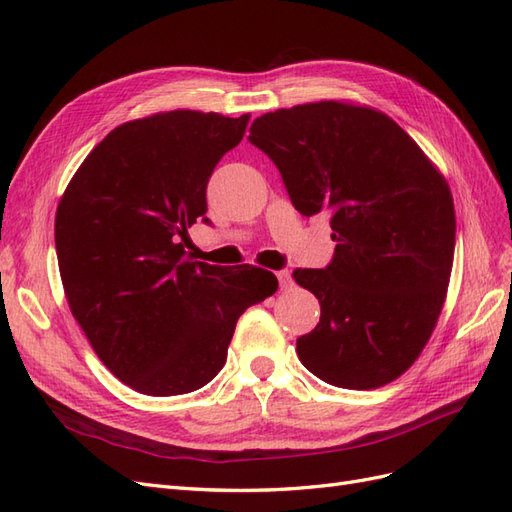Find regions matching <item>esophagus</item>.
Returning <instances> with one entry per match:
<instances>
[{"label": "esophagus", "mask_w": 512, "mask_h": 512, "mask_svg": "<svg viewBox=\"0 0 512 512\" xmlns=\"http://www.w3.org/2000/svg\"><path fill=\"white\" fill-rule=\"evenodd\" d=\"M275 275H277V280H280V286H282V288H290V286H292V280H290V271L282 269V271H277Z\"/></svg>", "instance_id": "1"}]
</instances>
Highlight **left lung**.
I'll use <instances>...</instances> for the list:
<instances>
[{
    "mask_svg": "<svg viewBox=\"0 0 512 512\" xmlns=\"http://www.w3.org/2000/svg\"><path fill=\"white\" fill-rule=\"evenodd\" d=\"M250 143L277 166L292 205L327 213L335 254L297 269L320 322L297 339L301 363L342 389H376L416 361L436 327L455 252L444 177L397 123L344 102L254 119Z\"/></svg>",
    "mask_w": 512,
    "mask_h": 512,
    "instance_id": "obj_1",
    "label": "left lung"
}]
</instances>
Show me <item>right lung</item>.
I'll return each mask as SVG.
<instances>
[{
	"instance_id": "add662e5",
	"label": "right lung",
	"mask_w": 512,
	"mask_h": 512,
	"mask_svg": "<svg viewBox=\"0 0 512 512\" xmlns=\"http://www.w3.org/2000/svg\"><path fill=\"white\" fill-rule=\"evenodd\" d=\"M250 115L170 111L128 121L76 170L55 215L72 316L100 361L130 389L192 393L226 363L237 320L277 290L275 275L185 256L209 222L207 183Z\"/></svg>"
}]
</instances>
